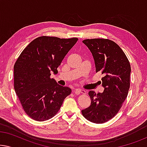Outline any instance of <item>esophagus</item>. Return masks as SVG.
Wrapping results in <instances>:
<instances>
[{
  "instance_id": "1",
  "label": "esophagus",
  "mask_w": 147,
  "mask_h": 147,
  "mask_svg": "<svg viewBox=\"0 0 147 147\" xmlns=\"http://www.w3.org/2000/svg\"><path fill=\"white\" fill-rule=\"evenodd\" d=\"M74 92H75V94H77V95H78V94H86V90H82V89H76L75 90H74Z\"/></svg>"
}]
</instances>
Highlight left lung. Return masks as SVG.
Segmentation results:
<instances>
[{"instance_id": "obj_1", "label": "left lung", "mask_w": 147, "mask_h": 147, "mask_svg": "<svg viewBox=\"0 0 147 147\" xmlns=\"http://www.w3.org/2000/svg\"><path fill=\"white\" fill-rule=\"evenodd\" d=\"M93 56L96 72H101L102 93L90 91L91 104L82 110L89 121L102 124L112 119L121 108L130 88L131 68L125 53L111 40L92 39L84 40Z\"/></svg>"}]
</instances>
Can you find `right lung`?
Wrapping results in <instances>:
<instances>
[{
	"label": "right lung",
	"mask_w": 147,
	"mask_h": 147,
	"mask_svg": "<svg viewBox=\"0 0 147 147\" xmlns=\"http://www.w3.org/2000/svg\"><path fill=\"white\" fill-rule=\"evenodd\" d=\"M78 38L42 36L22 51L14 65V88L26 114L37 121L53 117L71 90L50 78L57 73L66 54Z\"/></svg>",
	"instance_id": "right-lung-1"
}]
</instances>
